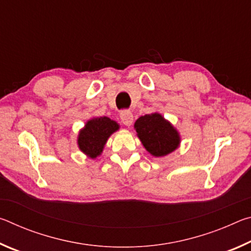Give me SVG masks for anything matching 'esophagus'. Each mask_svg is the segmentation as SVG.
Masks as SVG:
<instances>
[{"mask_svg":"<svg viewBox=\"0 0 251 251\" xmlns=\"http://www.w3.org/2000/svg\"><path fill=\"white\" fill-rule=\"evenodd\" d=\"M121 120L122 123L126 126H130L133 124L134 117H133V113L130 110H122L121 112Z\"/></svg>","mask_w":251,"mask_h":251,"instance_id":"1","label":"esophagus"}]
</instances>
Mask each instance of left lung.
I'll return each mask as SVG.
<instances>
[{"label": "left lung", "mask_w": 251, "mask_h": 251, "mask_svg": "<svg viewBox=\"0 0 251 251\" xmlns=\"http://www.w3.org/2000/svg\"><path fill=\"white\" fill-rule=\"evenodd\" d=\"M134 127L144 147L152 156H166L179 146V133L158 113L141 116Z\"/></svg>", "instance_id": "8db88e82"}]
</instances>
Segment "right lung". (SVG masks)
I'll return each mask as SVG.
<instances>
[{
    "label": "right lung",
    "instance_id": "right-lung-1",
    "mask_svg": "<svg viewBox=\"0 0 251 251\" xmlns=\"http://www.w3.org/2000/svg\"><path fill=\"white\" fill-rule=\"evenodd\" d=\"M120 129V125L108 117H94L79 130L77 145L85 155L96 158L101 154L109 136Z\"/></svg>",
    "mask_w": 251,
    "mask_h": 251
}]
</instances>
